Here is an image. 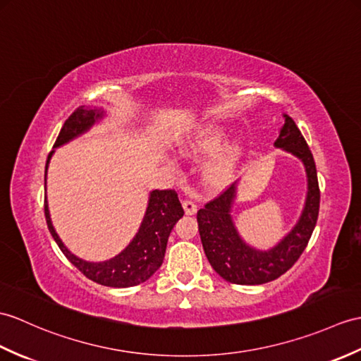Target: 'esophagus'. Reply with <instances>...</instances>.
Wrapping results in <instances>:
<instances>
[{
    "instance_id": "obj_1",
    "label": "esophagus",
    "mask_w": 361,
    "mask_h": 361,
    "mask_svg": "<svg viewBox=\"0 0 361 361\" xmlns=\"http://www.w3.org/2000/svg\"><path fill=\"white\" fill-rule=\"evenodd\" d=\"M183 209L184 212H186V215H194L197 212V204L194 203V201L190 200H183Z\"/></svg>"
}]
</instances>
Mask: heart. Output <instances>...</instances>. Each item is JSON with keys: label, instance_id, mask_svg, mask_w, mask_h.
I'll return each instance as SVG.
<instances>
[{"label": "heart", "instance_id": "obj_1", "mask_svg": "<svg viewBox=\"0 0 361 361\" xmlns=\"http://www.w3.org/2000/svg\"><path fill=\"white\" fill-rule=\"evenodd\" d=\"M228 135L229 132L223 124H207L181 150L184 155L189 157H209L216 154L204 166V178L214 184L228 181L240 160L241 149L238 142H229L224 148L222 147Z\"/></svg>", "mask_w": 361, "mask_h": 361}]
</instances>
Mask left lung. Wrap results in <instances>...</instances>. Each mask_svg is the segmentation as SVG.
Masks as SVG:
<instances>
[{
    "label": "left lung",
    "mask_w": 361,
    "mask_h": 361,
    "mask_svg": "<svg viewBox=\"0 0 361 361\" xmlns=\"http://www.w3.org/2000/svg\"><path fill=\"white\" fill-rule=\"evenodd\" d=\"M274 146L301 160L307 175V195L303 212L280 243L267 250H259L249 246L240 237L231 215L233 200L237 197V183L224 189L197 212L200 237L209 263L221 279L233 284H263L279 279L303 254L317 224L320 189L315 161L306 140L289 115H284V124Z\"/></svg>",
    "instance_id": "1"
}]
</instances>
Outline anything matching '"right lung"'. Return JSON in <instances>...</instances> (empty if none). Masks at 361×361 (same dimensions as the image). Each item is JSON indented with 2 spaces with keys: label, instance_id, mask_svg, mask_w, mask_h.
<instances>
[{
  "label": "right lung",
  "instance_id": "right-lung-1",
  "mask_svg": "<svg viewBox=\"0 0 361 361\" xmlns=\"http://www.w3.org/2000/svg\"><path fill=\"white\" fill-rule=\"evenodd\" d=\"M104 115L106 112L102 107L80 106L75 109L58 133L54 147H60L71 140L80 137L81 133L87 132L95 123L103 120ZM52 154L54 150L47 157L46 172ZM44 215L47 228L58 247L81 274H85L92 281L103 284V286L130 288L145 283L160 269L164 259L167 238H169L175 223L184 215V211L175 190H152L149 195L145 219L141 221L137 235L118 255L99 263L85 262V259L73 255L63 245V241L54 229L52 220H50L47 200H44Z\"/></svg>",
  "mask_w": 361,
  "mask_h": 361
}]
</instances>
